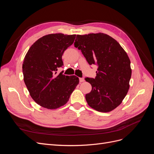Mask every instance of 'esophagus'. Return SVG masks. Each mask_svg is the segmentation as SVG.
<instances>
[{"label":"esophagus","mask_w":154,"mask_h":154,"mask_svg":"<svg viewBox=\"0 0 154 154\" xmlns=\"http://www.w3.org/2000/svg\"><path fill=\"white\" fill-rule=\"evenodd\" d=\"M84 82V78H80V82Z\"/></svg>","instance_id":"obj_1"}]
</instances>
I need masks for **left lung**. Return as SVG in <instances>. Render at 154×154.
Returning a JSON list of instances; mask_svg holds the SVG:
<instances>
[{
  "label": "left lung",
  "mask_w": 154,
  "mask_h": 154,
  "mask_svg": "<svg viewBox=\"0 0 154 154\" xmlns=\"http://www.w3.org/2000/svg\"><path fill=\"white\" fill-rule=\"evenodd\" d=\"M74 45L88 64L97 66L95 78H85L92 85L85 95L88 105L101 112L114 110L129 89L132 70L127 53L115 39L101 32L77 35Z\"/></svg>",
  "instance_id": "left-lung-1"
}]
</instances>
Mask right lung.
I'll list each match as a JSON object with an SVG mask.
<instances>
[{
  "label": "right lung",
  "mask_w": 154,
  "mask_h": 154,
  "mask_svg": "<svg viewBox=\"0 0 154 154\" xmlns=\"http://www.w3.org/2000/svg\"><path fill=\"white\" fill-rule=\"evenodd\" d=\"M76 35H45L36 40L27 51L22 65L25 84L33 100L48 109L66 104L79 83L76 76L57 74L63 66L62 55L71 45Z\"/></svg>",
  "instance_id": "right-lung-1"
}]
</instances>
